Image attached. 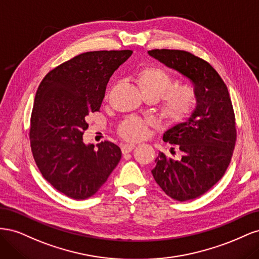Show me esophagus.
<instances>
[{"label": "esophagus", "instance_id": "34e87169", "mask_svg": "<svg viewBox=\"0 0 259 259\" xmlns=\"http://www.w3.org/2000/svg\"><path fill=\"white\" fill-rule=\"evenodd\" d=\"M136 146L135 145H133V144H125V145H123L122 146V153H128V152H131L133 149H134Z\"/></svg>", "mask_w": 259, "mask_h": 259}]
</instances>
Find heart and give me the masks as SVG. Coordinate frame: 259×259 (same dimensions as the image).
<instances>
[{"label":"heart","mask_w":259,"mask_h":259,"mask_svg":"<svg viewBox=\"0 0 259 259\" xmlns=\"http://www.w3.org/2000/svg\"><path fill=\"white\" fill-rule=\"evenodd\" d=\"M135 82L146 99L154 101L161 98V112L169 124L176 125L189 119L198 104L197 92L191 85H175V79L165 70L146 67L135 76ZM148 133V122L137 117L125 120L119 127V134L126 140L143 139Z\"/></svg>","instance_id":"b5f03b06"}]
</instances>
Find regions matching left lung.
<instances>
[{"label": "left lung", "instance_id": "left-lung-1", "mask_svg": "<svg viewBox=\"0 0 259 259\" xmlns=\"http://www.w3.org/2000/svg\"><path fill=\"white\" fill-rule=\"evenodd\" d=\"M148 54L187 77L197 92L198 104L191 116L163 134L164 142L177 146L180 158L159 152L151 170L168 197L180 202L193 200L223 177L231 160L237 130L229 92L216 70L191 53L152 50Z\"/></svg>", "mask_w": 259, "mask_h": 259}]
</instances>
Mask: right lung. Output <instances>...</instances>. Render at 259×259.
I'll return each mask as SVG.
<instances>
[{
    "label": "right lung",
    "mask_w": 259,
    "mask_h": 259,
    "mask_svg": "<svg viewBox=\"0 0 259 259\" xmlns=\"http://www.w3.org/2000/svg\"><path fill=\"white\" fill-rule=\"evenodd\" d=\"M132 51L88 52L53 69L38 85L31 114L30 142L43 177L69 198L95 194L120 162L110 142L83 143L85 117L99 111L106 86Z\"/></svg>",
    "instance_id": "right-lung-1"
}]
</instances>
